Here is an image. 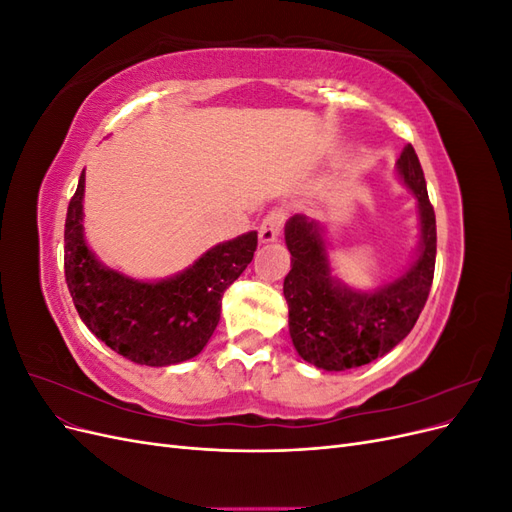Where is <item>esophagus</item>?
<instances>
[{
  "mask_svg": "<svg viewBox=\"0 0 512 512\" xmlns=\"http://www.w3.org/2000/svg\"><path fill=\"white\" fill-rule=\"evenodd\" d=\"M286 220V213L284 209H273L265 220H262L260 228H258V239L260 243H275L280 239V232Z\"/></svg>",
  "mask_w": 512,
  "mask_h": 512,
  "instance_id": "obj_1",
  "label": "esophagus"
}]
</instances>
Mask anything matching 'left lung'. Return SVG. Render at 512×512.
I'll return each instance as SVG.
<instances>
[{
  "label": "left lung",
  "instance_id": "obj_1",
  "mask_svg": "<svg viewBox=\"0 0 512 512\" xmlns=\"http://www.w3.org/2000/svg\"><path fill=\"white\" fill-rule=\"evenodd\" d=\"M399 181L416 198L418 243L410 265L374 290L346 286L333 273L327 226L292 215L284 228L290 273L284 280L288 331L309 365L346 371L376 361L404 339L421 316L436 269V213L414 147L395 164Z\"/></svg>",
  "mask_w": 512,
  "mask_h": 512
}]
</instances>
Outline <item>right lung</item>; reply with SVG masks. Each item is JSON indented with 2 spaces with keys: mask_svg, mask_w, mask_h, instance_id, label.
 <instances>
[{
  "mask_svg": "<svg viewBox=\"0 0 512 512\" xmlns=\"http://www.w3.org/2000/svg\"><path fill=\"white\" fill-rule=\"evenodd\" d=\"M85 170L66 215V282L76 312L98 339L149 367L194 359L211 339L226 288L250 265L258 232L218 243L190 267L164 280H136L91 252L83 226Z\"/></svg>",
  "mask_w": 512,
  "mask_h": 512,
  "instance_id": "obj_1",
  "label": "right lung"
}]
</instances>
